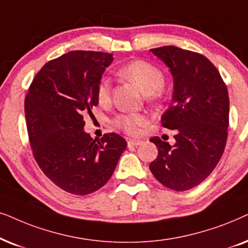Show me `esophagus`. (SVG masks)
Returning a JSON list of instances; mask_svg holds the SVG:
<instances>
[{
  "instance_id": "obj_1",
  "label": "esophagus",
  "mask_w": 248,
  "mask_h": 248,
  "mask_svg": "<svg viewBox=\"0 0 248 248\" xmlns=\"http://www.w3.org/2000/svg\"><path fill=\"white\" fill-rule=\"evenodd\" d=\"M141 143H143V141H141V140H128V146H135V147H137V146H140V145H141Z\"/></svg>"
}]
</instances>
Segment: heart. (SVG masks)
Returning a JSON list of instances; mask_svg holds the SVG:
<instances>
[{
	"label": "heart",
	"mask_w": 248,
	"mask_h": 248,
	"mask_svg": "<svg viewBox=\"0 0 248 248\" xmlns=\"http://www.w3.org/2000/svg\"><path fill=\"white\" fill-rule=\"evenodd\" d=\"M122 77L134 82L140 88L148 98H155L161 94V88L164 85V75L154 64L147 61L137 60L128 63L119 70ZM111 85L108 79L103 78L97 87V100L104 104L110 101ZM115 124L128 134H136L140 127L146 124L147 118L140 113L120 114L114 119Z\"/></svg>",
	"instance_id": "heart-1"
}]
</instances>
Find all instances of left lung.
<instances>
[{"mask_svg": "<svg viewBox=\"0 0 248 248\" xmlns=\"http://www.w3.org/2000/svg\"><path fill=\"white\" fill-rule=\"evenodd\" d=\"M151 52L172 76V102L162 115V126L177 134L174 145L151 138L158 154L150 170L170 189L188 190L210 176L223 154L229 124L227 86L202 54L176 46Z\"/></svg>", "mask_w": 248, "mask_h": 248, "instance_id": "1", "label": "left lung"}]
</instances>
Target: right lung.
<instances>
[{"label": "right lung", "mask_w": 248, "mask_h": 248, "mask_svg": "<svg viewBox=\"0 0 248 248\" xmlns=\"http://www.w3.org/2000/svg\"><path fill=\"white\" fill-rule=\"evenodd\" d=\"M113 55L72 51L36 75L25 100L29 141L43 172L61 189L88 195L110 179L127 147L120 135L93 140L84 114L98 104L97 87Z\"/></svg>", "instance_id": "right-lung-1"}]
</instances>
